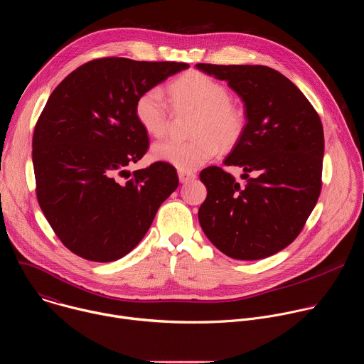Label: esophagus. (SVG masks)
I'll list each match as a JSON object with an SVG mask.
<instances>
[{
  "label": "esophagus",
  "mask_w": 364,
  "mask_h": 364,
  "mask_svg": "<svg viewBox=\"0 0 364 364\" xmlns=\"http://www.w3.org/2000/svg\"><path fill=\"white\" fill-rule=\"evenodd\" d=\"M178 178H180L181 183H188V181H191V180L196 178V174L191 173V171H183V170H180V171H178Z\"/></svg>",
  "instance_id": "obj_1"
}]
</instances>
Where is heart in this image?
Here are the masks:
<instances>
[{"label": "heart", "mask_w": 364, "mask_h": 364, "mask_svg": "<svg viewBox=\"0 0 364 364\" xmlns=\"http://www.w3.org/2000/svg\"><path fill=\"white\" fill-rule=\"evenodd\" d=\"M168 92L174 107L197 111L188 139L168 138L154 144L152 157L183 171H193L215 159L220 145H235L245 128L243 111L230 102L228 87L201 72H188L173 80ZM135 118L152 136L170 127V107L160 87L144 90L135 102Z\"/></svg>", "instance_id": "b5f03b06"}]
</instances>
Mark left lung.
Instances as JSON below:
<instances>
[{
  "mask_svg": "<svg viewBox=\"0 0 364 364\" xmlns=\"http://www.w3.org/2000/svg\"><path fill=\"white\" fill-rule=\"evenodd\" d=\"M240 96L246 124L223 168L200 173L207 197L198 222L209 240L239 261L268 257L295 240L321 191L324 131L317 111L284 75L261 65H207Z\"/></svg>",
  "mask_w": 364,
  "mask_h": 364,
  "instance_id": "left-lung-1",
  "label": "left lung"
}]
</instances>
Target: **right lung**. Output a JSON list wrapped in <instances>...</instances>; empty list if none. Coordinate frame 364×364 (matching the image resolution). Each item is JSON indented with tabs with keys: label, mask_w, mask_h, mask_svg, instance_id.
Wrapping results in <instances>:
<instances>
[{
	"label": "right lung",
	"mask_w": 364,
	"mask_h": 364,
	"mask_svg": "<svg viewBox=\"0 0 364 364\" xmlns=\"http://www.w3.org/2000/svg\"><path fill=\"white\" fill-rule=\"evenodd\" d=\"M187 68L102 58L73 70L50 95L33 135L36 194L51 229L75 255L93 262L125 256L178 187L167 163L132 174L127 167L149 146L134 112L138 96Z\"/></svg>",
	"instance_id": "add662e5"
}]
</instances>
